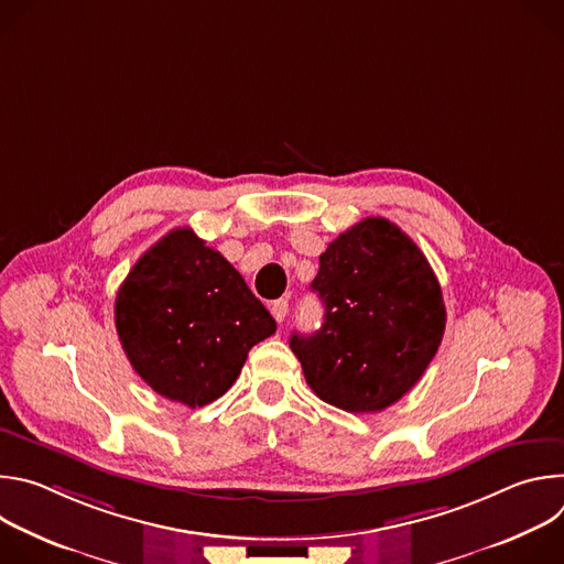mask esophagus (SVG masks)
I'll return each instance as SVG.
<instances>
[{
	"mask_svg": "<svg viewBox=\"0 0 564 564\" xmlns=\"http://www.w3.org/2000/svg\"><path fill=\"white\" fill-rule=\"evenodd\" d=\"M270 310H272V316L281 324V321H285V314H288V299H276L270 305Z\"/></svg>",
	"mask_w": 564,
	"mask_h": 564,
	"instance_id": "1",
	"label": "esophagus"
}]
</instances>
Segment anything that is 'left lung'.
I'll return each mask as SVG.
<instances>
[{"mask_svg":"<svg viewBox=\"0 0 564 564\" xmlns=\"http://www.w3.org/2000/svg\"><path fill=\"white\" fill-rule=\"evenodd\" d=\"M312 290L324 324L290 348L318 399L348 413H379L433 361L446 328L442 288L422 250L394 223L370 216L318 257Z\"/></svg>","mask_w":564,"mask_h":564,"instance_id":"8db88e82","label":"left lung"}]
</instances>
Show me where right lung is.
Instances as JSON below:
<instances>
[{
	"instance_id": "1",
	"label": "right lung",
	"mask_w": 564,
	"mask_h": 564,
	"mask_svg": "<svg viewBox=\"0 0 564 564\" xmlns=\"http://www.w3.org/2000/svg\"><path fill=\"white\" fill-rule=\"evenodd\" d=\"M116 330L147 386L200 409L229 390L276 321L220 252L178 227L127 274L116 296Z\"/></svg>"
}]
</instances>
